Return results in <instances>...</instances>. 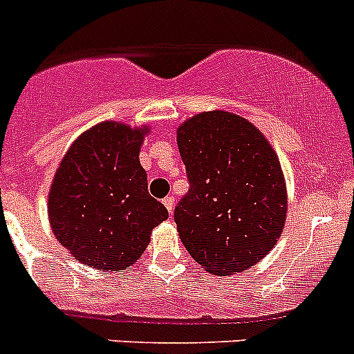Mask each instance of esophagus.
Listing matches in <instances>:
<instances>
[{
	"mask_svg": "<svg viewBox=\"0 0 354 354\" xmlns=\"http://www.w3.org/2000/svg\"><path fill=\"white\" fill-rule=\"evenodd\" d=\"M163 203H165V207H167L168 209V212H174V205H175V198L174 196H167V198L163 200Z\"/></svg>",
	"mask_w": 354,
	"mask_h": 354,
	"instance_id": "esophagus-1",
	"label": "esophagus"
}]
</instances>
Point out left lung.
Masks as SVG:
<instances>
[{
  "label": "left lung",
  "instance_id": "1",
  "mask_svg": "<svg viewBox=\"0 0 354 354\" xmlns=\"http://www.w3.org/2000/svg\"><path fill=\"white\" fill-rule=\"evenodd\" d=\"M189 189L174 210L183 244L217 275L258 263L286 221V187L267 138L235 113L203 112L177 129Z\"/></svg>",
  "mask_w": 354,
  "mask_h": 354
}]
</instances>
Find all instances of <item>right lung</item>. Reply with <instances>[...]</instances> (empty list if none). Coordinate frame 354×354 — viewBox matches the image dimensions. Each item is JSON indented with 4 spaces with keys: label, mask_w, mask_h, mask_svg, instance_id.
<instances>
[{
    "label": "right lung",
    "mask_w": 354,
    "mask_h": 354,
    "mask_svg": "<svg viewBox=\"0 0 354 354\" xmlns=\"http://www.w3.org/2000/svg\"><path fill=\"white\" fill-rule=\"evenodd\" d=\"M145 133L119 122L95 126L71 145L52 183V232L71 256L98 270L128 268L168 217L149 194L138 160Z\"/></svg>",
    "instance_id": "add662e5"
}]
</instances>
